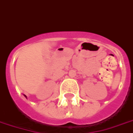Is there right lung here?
Listing matches in <instances>:
<instances>
[{
	"instance_id": "add662e5",
	"label": "right lung",
	"mask_w": 133,
	"mask_h": 133,
	"mask_svg": "<svg viewBox=\"0 0 133 133\" xmlns=\"http://www.w3.org/2000/svg\"><path fill=\"white\" fill-rule=\"evenodd\" d=\"M24 97H26V96H25V95H24Z\"/></svg>"
}]
</instances>
